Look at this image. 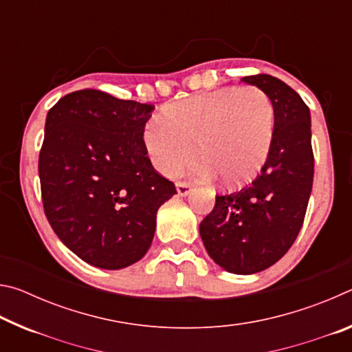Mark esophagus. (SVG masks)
<instances>
[{
  "label": "esophagus",
  "mask_w": 352,
  "mask_h": 352,
  "mask_svg": "<svg viewBox=\"0 0 352 352\" xmlns=\"http://www.w3.org/2000/svg\"><path fill=\"white\" fill-rule=\"evenodd\" d=\"M177 192L178 195H182V197H186V195L190 194V190H192V186H190L189 183H183V182H178L177 184Z\"/></svg>",
  "instance_id": "obj_1"
}]
</instances>
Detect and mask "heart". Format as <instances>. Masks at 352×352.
Here are the masks:
<instances>
[{
    "label": "heart",
    "instance_id": "1",
    "mask_svg": "<svg viewBox=\"0 0 352 352\" xmlns=\"http://www.w3.org/2000/svg\"><path fill=\"white\" fill-rule=\"evenodd\" d=\"M276 126L272 99L258 87L220 88L177 100L146 124L144 146L153 168L174 175L201 157L195 175L226 188L252 182L269 160Z\"/></svg>",
    "mask_w": 352,
    "mask_h": 352
}]
</instances>
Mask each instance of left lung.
<instances>
[{"label": "left lung", "instance_id": "1", "mask_svg": "<svg viewBox=\"0 0 352 352\" xmlns=\"http://www.w3.org/2000/svg\"><path fill=\"white\" fill-rule=\"evenodd\" d=\"M269 94L276 111L269 160L237 192L217 195L201 220L210 258L223 270L253 275L289 252L305 222L314 183L311 111L300 94L269 74L242 77Z\"/></svg>", "mask_w": 352, "mask_h": 352}]
</instances>
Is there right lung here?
<instances>
[{"mask_svg":"<svg viewBox=\"0 0 352 352\" xmlns=\"http://www.w3.org/2000/svg\"><path fill=\"white\" fill-rule=\"evenodd\" d=\"M152 111L99 90L69 93L47 111L38 157L45 214L58 239L99 269L138 262L158 208L177 194L147 157Z\"/></svg>","mask_w":352,"mask_h":352,"instance_id":"add662e5","label":"right lung"}]
</instances>
